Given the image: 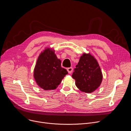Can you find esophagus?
Segmentation results:
<instances>
[{"instance_id": "34e87169", "label": "esophagus", "mask_w": 131, "mask_h": 131, "mask_svg": "<svg viewBox=\"0 0 131 131\" xmlns=\"http://www.w3.org/2000/svg\"><path fill=\"white\" fill-rule=\"evenodd\" d=\"M72 70H73V69H72V67H69V68H68L67 69V71L69 73H71L72 71Z\"/></svg>"}]
</instances>
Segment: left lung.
<instances>
[{"instance_id": "left-lung-1", "label": "left lung", "mask_w": 131, "mask_h": 131, "mask_svg": "<svg viewBox=\"0 0 131 131\" xmlns=\"http://www.w3.org/2000/svg\"><path fill=\"white\" fill-rule=\"evenodd\" d=\"M74 69L72 77L76 86L82 92L91 93L101 85L103 74L96 59L90 53H84Z\"/></svg>"}]
</instances>
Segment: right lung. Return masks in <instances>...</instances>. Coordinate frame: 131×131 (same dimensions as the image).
Masks as SVG:
<instances>
[{
	"instance_id": "right-lung-1",
	"label": "right lung",
	"mask_w": 131,
	"mask_h": 131,
	"mask_svg": "<svg viewBox=\"0 0 131 131\" xmlns=\"http://www.w3.org/2000/svg\"><path fill=\"white\" fill-rule=\"evenodd\" d=\"M68 73L61 67V61L51 48H46L39 54L34 70L35 80L44 90L56 89Z\"/></svg>"
}]
</instances>
